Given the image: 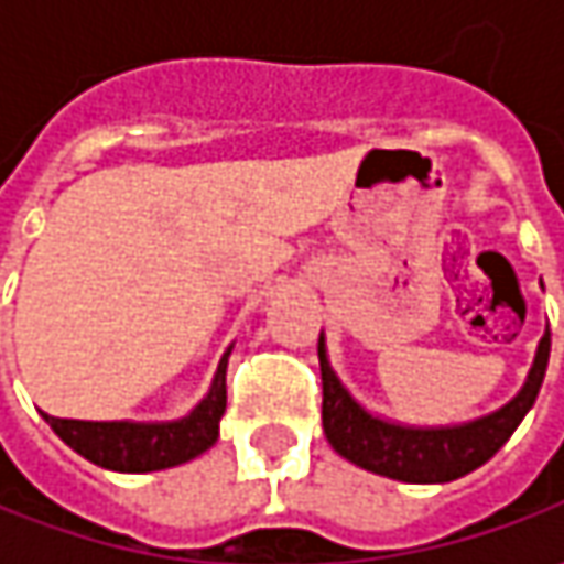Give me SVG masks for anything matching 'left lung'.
<instances>
[{
  "instance_id": "obj_1",
  "label": "left lung",
  "mask_w": 564,
  "mask_h": 564,
  "mask_svg": "<svg viewBox=\"0 0 564 564\" xmlns=\"http://www.w3.org/2000/svg\"><path fill=\"white\" fill-rule=\"evenodd\" d=\"M550 364V329L540 338L536 358L524 389L514 399L480 421L462 426H401L367 414L333 373L323 336H319V370H323V430L326 440L351 465L392 477L404 484H448L458 480L509 443V436L533 408Z\"/></svg>"
}]
</instances>
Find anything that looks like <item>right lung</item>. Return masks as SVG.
Here are the masks:
<instances>
[{
	"instance_id": "obj_1",
	"label": "right lung",
	"mask_w": 564,
	"mask_h": 564,
	"mask_svg": "<svg viewBox=\"0 0 564 564\" xmlns=\"http://www.w3.org/2000/svg\"><path fill=\"white\" fill-rule=\"evenodd\" d=\"M228 348L219 370L213 379V389L187 417L172 423H99V421H65L50 417L55 436L72 445L87 462L121 470V474H143V470H163V467L185 465L191 458L204 455L209 445L219 440V421L226 414V367Z\"/></svg>"
}]
</instances>
